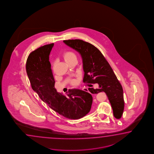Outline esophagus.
I'll use <instances>...</instances> for the list:
<instances>
[{
    "instance_id": "1",
    "label": "esophagus",
    "mask_w": 154,
    "mask_h": 154,
    "mask_svg": "<svg viewBox=\"0 0 154 154\" xmlns=\"http://www.w3.org/2000/svg\"><path fill=\"white\" fill-rule=\"evenodd\" d=\"M82 90L83 91H84L85 92H88V88H82Z\"/></svg>"
}]
</instances>
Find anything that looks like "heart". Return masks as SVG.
Returning <instances> with one entry per match:
<instances>
[{
	"instance_id": "obj_1",
	"label": "heart",
	"mask_w": 154,
	"mask_h": 154,
	"mask_svg": "<svg viewBox=\"0 0 154 154\" xmlns=\"http://www.w3.org/2000/svg\"><path fill=\"white\" fill-rule=\"evenodd\" d=\"M62 58H63L64 60L66 62V63L68 64L74 60H77V57L75 54L72 51H69V50L64 52L62 54ZM56 62H54L52 65L54 69L56 66ZM70 83L72 85H75L76 84V80L75 79H73L72 80H71Z\"/></svg>"
}]
</instances>
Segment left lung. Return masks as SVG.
<instances>
[{
    "label": "left lung",
    "instance_id": "8db88e82",
    "mask_svg": "<svg viewBox=\"0 0 154 154\" xmlns=\"http://www.w3.org/2000/svg\"><path fill=\"white\" fill-rule=\"evenodd\" d=\"M63 42L81 54L84 71V82L98 85V88H88L89 91L93 94L105 92L115 118L120 119L125 105L122 87L101 52L90 43L82 40H67Z\"/></svg>",
    "mask_w": 154,
    "mask_h": 154
}]
</instances>
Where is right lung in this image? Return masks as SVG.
Here are the masks:
<instances>
[{
  "mask_svg": "<svg viewBox=\"0 0 154 154\" xmlns=\"http://www.w3.org/2000/svg\"><path fill=\"white\" fill-rule=\"evenodd\" d=\"M54 44L42 46L32 52L26 62V72L32 89L40 99L60 115L79 119L90 111L91 94L79 89L69 90L66 96L54 88L49 55Z\"/></svg>",
  "mask_w": 154,
  "mask_h": 154,
  "instance_id": "1",
  "label": "right lung"
}]
</instances>
